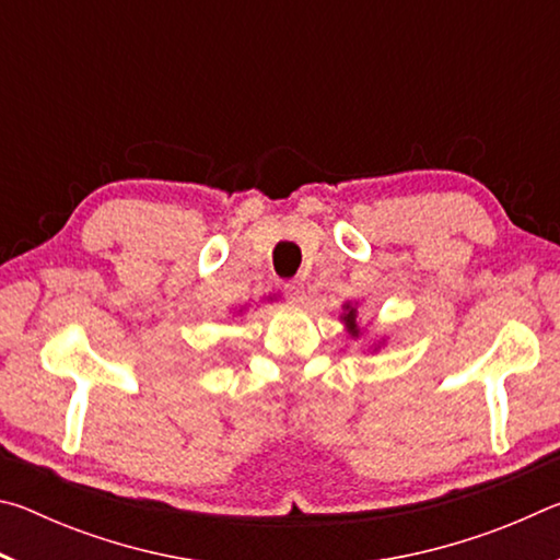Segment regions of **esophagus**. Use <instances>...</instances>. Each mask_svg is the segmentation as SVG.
I'll return each mask as SVG.
<instances>
[{
	"instance_id": "34e87169",
	"label": "esophagus",
	"mask_w": 560,
	"mask_h": 560,
	"mask_svg": "<svg viewBox=\"0 0 560 560\" xmlns=\"http://www.w3.org/2000/svg\"><path fill=\"white\" fill-rule=\"evenodd\" d=\"M283 293H287V299L293 303H303L306 301V287H303V281H289L283 283Z\"/></svg>"
}]
</instances>
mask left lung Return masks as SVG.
<instances>
[{"instance_id":"1","label":"left lung","mask_w":560,"mask_h":560,"mask_svg":"<svg viewBox=\"0 0 560 560\" xmlns=\"http://www.w3.org/2000/svg\"><path fill=\"white\" fill-rule=\"evenodd\" d=\"M355 316H358V308L350 306V303H346V306H343V316H340V318H343L348 334L353 336V338H358V334H360V328H358V324H355Z\"/></svg>"}]
</instances>
